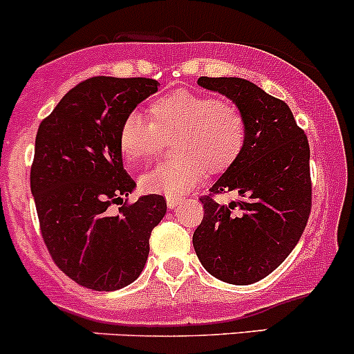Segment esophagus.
Segmentation results:
<instances>
[{"mask_svg":"<svg viewBox=\"0 0 354 354\" xmlns=\"http://www.w3.org/2000/svg\"><path fill=\"white\" fill-rule=\"evenodd\" d=\"M182 201H184V199L180 198H167V206H169V209H174L178 204H182Z\"/></svg>","mask_w":354,"mask_h":354,"instance_id":"34e87169","label":"esophagus"}]
</instances>
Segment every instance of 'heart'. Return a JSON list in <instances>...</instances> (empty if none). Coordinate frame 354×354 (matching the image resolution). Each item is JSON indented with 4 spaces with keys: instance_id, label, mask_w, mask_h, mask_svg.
Here are the masks:
<instances>
[{
    "instance_id": "heart-1",
    "label": "heart",
    "mask_w": 354,
    "mask_h": 354,
    "mask_svg": "<svg viewBox=\"0 0 354 354\" xmlns=\"http://www.w3.org/2000/svg\"><path fill=\"white\" fill-rule=\"evenodd\" d=\"M177 134L174 151L180 155L141 177L145 191L178 198L194 189L211 172L228 169L243 151L247 140L245 119L236 107L216 97L180 92L160 97L150 104V121L138 112L124 118L118 145L127 163L148 160L160 138Z\"/></svg>"
}]
</instances>
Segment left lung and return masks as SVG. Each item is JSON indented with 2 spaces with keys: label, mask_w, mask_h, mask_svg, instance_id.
Instances as JSON below:
<instances>
[{
  "label": "left lung",
  "mask_w": 354,
  "mask_h": 354,
  "mask_svg": "<svg viewBox=\"0 0 354 354\" xmlns=\"http://www.w3.org/2000/svg\"><path fill=\"white\" fill-rule=\"evenodd\" d=\"M198 85L230 98L245 119L243 151L209 189L236 192L220 204L203 199L194 235L203 268L230 285L271 274L300 240L312 207L310 148L290 107L243 78H207Z\"/></svg>",
  "instance_id": "8db88e82"
}]
</instances>
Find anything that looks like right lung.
Instances as JSON below:
<instances>
[{
    "label": "right lung",
    "instance_id": "add662e5",
    "mask_svg": "<svg viewBox=\"0 0 354 354\" xmlns=\"http://www.w3.org/2000/svg\"><path fill=\"white\" fill-rule=\"evenodd\" d=\"M151 78L95 76L71 88L41 122L30 189L42 239L57 268L78 285L114 291L143 271L163 196H141L111 214L136 187L122 165L118 133L138 104L158 92Z\"/></svg>",
    "mask_w": 354,
    "mask_h": 354
}]
</instances>
